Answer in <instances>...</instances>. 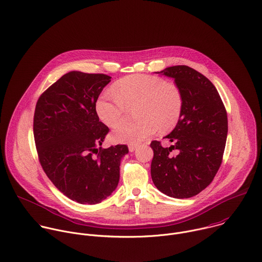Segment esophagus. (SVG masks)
<instances>
[{
	"instance_id": "1",
	"label": "esophagus",
	"mask_w": 262,
	"mask_h": 262,
	"mask_svg": "<svg viewBox=\"0 0 262 262\" xmlns=\"http://www.w3.org/2000/svg\"><path fill=\"white\" fill-rule=\"evenodd\" d=\"M136 148H137V146H136V145H129V151H131V152L135 151V150H136Z\"/></svg>"
}]
</instances>
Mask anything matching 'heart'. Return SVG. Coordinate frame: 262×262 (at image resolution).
Instances as JSON below:
<instances>
[{"label":"heart","instance_id":"b5f03b06","mask_svg":"<svg viewBox=\"0 0 262 262\" xmlns=\"http://www.w3.org/2000/svg\"><path fill=\"white\" fill-rule=\"evenodd\" d=\"M112 91L102 93L96 100L95 111L100 121L115 128L124 121L127 107L134 104V115L138 119L113 132L116 142L140 144L159 128L162 132L174 128L181 117L183 97L180 89L160 77L131 75L116 82Z\"/></svg>","mask_w":262,"mask_h":262}]
</instances>
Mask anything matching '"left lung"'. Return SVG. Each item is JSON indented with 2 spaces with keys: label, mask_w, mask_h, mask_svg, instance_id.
Wrapping results in <instances>:
<instances>
[{
  "label": "left lung",
  "mask_w": 262,
  "mask_h": 262,
  "mask_svg": "<svg viewBox=\"0 0 262 262\" xmlns=\"http://www.w3.org/2000/svg\"><path fill=\"white\" fill-rule=\"evenodd\" d=\"M156 74L174 80L182 93L183 108L175 128L164 137L173 145L163 147L157 140L150 143L151 179L163 193L187 199L205 189L221 165L227 137L226 111L215 86L195 70L175 66Z\"/></svg>",
  "instance_id": "left-lung-1"
}]
</instances>
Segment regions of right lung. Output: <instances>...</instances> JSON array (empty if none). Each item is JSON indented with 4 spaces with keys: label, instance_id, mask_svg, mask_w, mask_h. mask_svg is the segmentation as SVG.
Segmentation results:
<instances>
[{
    "label": "right lung",
    "instance_id": "obj_1",
    "mask_svg": "<svg viewBox=\"0 0 262 262\" xmlns=\"http://www.w3.org/2000/svg\"><path fill=\"white\" fill-rule=\"evenodd\" d=\"M111 79L70 72L36 105L34 136L43 170L64 195L80 204H98L112 194L121 161L129 152L125 144L98 147L108 128L99 121L95 103Z\"/></svg>",
    "mask_w": 262,
    "mask_h": 262
}]
</instances>
